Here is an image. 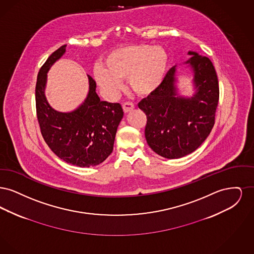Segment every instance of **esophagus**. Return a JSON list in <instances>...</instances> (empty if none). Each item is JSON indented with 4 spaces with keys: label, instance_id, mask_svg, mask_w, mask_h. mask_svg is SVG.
<instances>
[{
    "label": "esophagus",
    "instance_id": "obj_1",
    "mask_svg": "<svg viewBox=\"0 0 254 254\" xmlns=\"http://www.w3.org/2000/svg\"><path fill=\"white\" fill-rule=\"evenodd\" d=\"M135 108L134 104L132 103H129V102H127V103H124L123 104V109H124V112L125 113H127L129 111H131Z\"/></svg>",
    "mask_w": 254,
    "mask_h": 254
}]
</instances>
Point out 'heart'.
Instances as JSON below:
<instances>
[{
	"mask_svg": "<svg viewBox=\"0 0 254 254\" xmlns=\"http://www.w3.org/2000/svg\"><path fill=\"white\" fill-rule=\"evenodd\" d=\"M106 67L96 65L94 78L109 95L121 88L122 80L127 79L133 92L149 96L163 84L169 65L168 53L162 47L140 44L123 47L110 52L105 60Z\"/></svg>",
	"mask_w": 254,
	"mask_h": 254,
	"instance_id": "b5f03b06",
	"label": "heart"
}]
</instances>
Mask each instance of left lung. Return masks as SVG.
I'll use <instances>...</instances> for the list:
<instances>
[{
    "label": "left lung",
    "mask_w": 254,
    "mask_h": 254,
    "mask_svg": "<svg viewBox=\"0 0 254 254\" xmlns=\"http://www.w3.org/2000/svg\"><path fill=\"white\" fill-rule=\"evenodd\" d=\"M185 62L192 69L195 93H177L174 65L160 88L139 104L146 115L145 135L147 145L162 157L178 159L196 150L211 131L219 101L215 68L207 57L189 51Z\"/></svg>",
    "instance_id": "1"
}]
</instances>
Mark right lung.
Returning <instances> with one entry per match:
<instances>
[{
	"label": "right lung",
	"instance_id": "add662e5",
	"mask_svg": "<svg viewBox=\"0 0 254 254\" xmlns=\"http://www.w3.org/2000/svg\"><path fill=\"white\" fill-rule=\"evenodd\" d=\"M65 47L62 46L54 51L38 73L37 118L46 143L58 157L80 168L94 167L112 152L124 112L120 104L100 100L96 82L89 75L88 93L79 108L70 112H60L49 106L45 94L48 72L64 54Z\"/></svg>",
	"mask_w": 254,
	"mask_h": 254
}]
</instances>
